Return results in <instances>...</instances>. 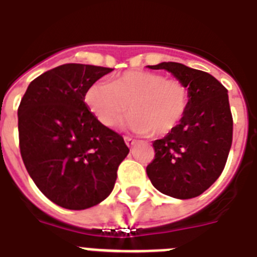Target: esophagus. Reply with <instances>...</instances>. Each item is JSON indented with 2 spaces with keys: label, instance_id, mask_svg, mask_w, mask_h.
Instances as JSON below:
<instances>
[{
  "label": "esophagus",
  "instance_id": "34e87169",
  "mask_svg": "<svg viewBox=\"0 0 257 257\" xmlns=\"http://www.w3.org/2000/svg\"><path fill=\"white\" fill-rule=\"evenodd\" d=\"M124 140H125V144H126L128 147H133V145L137 143V141H136V140H133L132 137H124Z\"/></svg>",
  "mask_w": 257,
  "mask_h": 257
}]
</instances>
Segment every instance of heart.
<instances>
[{"label": "heart", "mask_w": 257, "mask_h": 257, "mask_svg": "<svg viewBox=\"0 0 257 257\" xmlns=\"http://www.w3.org/2000/svg\"><path fill=\"white\" fill-rule=\"evenodd\" d=\"M85 104L100 124L114 128L129 110L133 132L165 136L186 116L190 89L179 79H166L150 71H126L110 84L95 83L87 89Z\"/></svg>", "instance_id": "heart-1"}]
</instances>
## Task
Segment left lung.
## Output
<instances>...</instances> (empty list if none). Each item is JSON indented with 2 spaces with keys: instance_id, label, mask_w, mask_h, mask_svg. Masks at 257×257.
<instances>
[{
  "instance_id": "obj_1",
  "label": "left lung",
  "mask_w": 257,
  "mask_h": 257,
  "mask_svg": "<svg viewBox=\"0 0 257 257\" xmlns=\"http://www.w3.org/2000/svg\"><path fill=\"white\" fill-rule=\"evenodd\" d=\"M148 67L172 72L190 89L182 122L153 141L156 154L147 166L148 177L165 195L195 198L219 178L230 153L233 121L227 88L212 75L176 62Z\"/></svg>"
}]
</instances>
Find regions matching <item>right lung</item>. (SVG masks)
Listing matches in <instances>:
<instances>
[{"mask_svg":"<svg viewBox=\"0 0 257 257\" xmlns=\"http://www.w3.org/2000/svg\"><path fill=\"white\" fill-rule=\"evenodd\" d=\"M110 71L62 64L35 78L21 100V156L37 187L60 207L84 210L104 201L129 153L122 136L84 103L87 89Z\"/></svg>","mask_w":257,"mask_h":257,"instance_id":"obj_1","label":"right lung"}]
</instances>
